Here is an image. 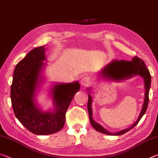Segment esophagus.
<instances>
[{
    "label": "esophagus",
    "mask_w": 158,
    "mask_h": 158,
    "mask_svg": "<svg viewBox=\"0 0 158 158\" xmlns=\"http://www.w3.org/2000/svg\"><path fill=\"white\" fill-rule=\"evenodd\" d=\"M90 79L89 77H84L81 79V84L82 85L85 86V85H89L90 84Z\"/></svg>",
    "instance_id": "esophagus-1"
}]
</instances>
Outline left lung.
Returning <instances> with one entry per match:
<instances>
[{"instance_id": "8db88e82", "label": "left lung", "mask_w": 158, "mask_h": 158, "mask_svg": "<svg viewBox=\"0 0 158 158\" xmlns=\"http://www.w3.org/2000/svg\"><path fill=\"white\" fill-rule=\"evenodd\" d=\"M102 77H103L105 79H116V81H121L123 79H130L131 77L136 75H139L143 77L144 80V86H145V99H144L143 104L141 108V111L140 112L139 116L136 122L134 123L130 127L127 129L123 130L120 132L116 133H111L110 132L106 130L105 128H104L102 125L96 123L94 120L93 119V111H92V98L91 96L89 95V101H88V111H89V119L90 122L91 123L92 126L95 130L101 133L105 134L107 135H123L125 132L130 131L131 129L137 125L139 121H140L141 118L145 114L146 111L147 107L148 105V95H149V90L151 87V74L149 73V70L147 69L146 64L144 61L138 58L137 56H135L132 61H127V60H114L106 65L100 72ZM90 89H88L89 90ZM90 91V90H89Z\"/></svg>"}]
</instances>
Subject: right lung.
<instances>
[{"label": "right lung", "mask_w": 158, "mask_h": 158, "mask_svg": "<svg viewBox=\"0 0 158 158\" xmlns=\"http://www.w3.org/2000/svg\"><path fill=\"white\" fill-rule=\"evenodd\" d=\"M45 60L44 46L31 50L16 65L10 92L15 116L30 132L37 135H51L62 129L67 109L80 89L78 81L53 85L51 95L54 109L42 111L36 105L35 96L43 80L41 73Z\"/></svg>", "instance_id": "right-lung-1"}]
</instances>
